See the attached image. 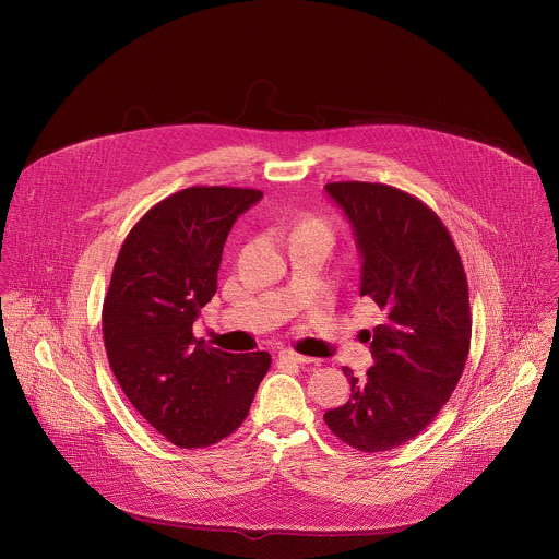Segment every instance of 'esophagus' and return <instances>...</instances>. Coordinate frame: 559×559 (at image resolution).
Wrapping results in <instances>:
<instances>
[{"instance_id":"1","label":"esophagus","mask_w":559,"mask_h":559,"mask_svg":"<svg viewBox=\"0 0 559 559\" xmlns=\"http://www.w3.org/2000/svg\"><path fill=\"white\" fill-rule=\"evenodd\" d=\"M277 358L284 360V362H290V365H312V362H314V358L295 354V352H290V349H282V352L277 354Z\"/></svg>"}]
</instances>
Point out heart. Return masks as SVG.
I'll use <instances>...</instances> for the list:
<instances>
[{
  "instance_id": "heart-1",
  "label": "heart",
  "mask_w": 559,
  "mask_h": 559,
  "mask_svg": "<svg viewBox=\"0 0 559 559\" xmlns=\"http://www.w3.org/2000/svg\"><path fill=\"white\" fill-rule=\"evenodd\" d=\"M295 229H312V231H321V234H325V236H330V229H328V225L321 221V218H314V216H308V218H304Z\"/></svg>"
}]
</instances>
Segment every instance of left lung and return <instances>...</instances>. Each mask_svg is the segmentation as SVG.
I'll return each mask as SVG.
<instances>
[{"label":"left lung","instance_id":"obj_1","mask_svg":"<svg viewBox=\"0 0 559 559\" xmlns=\"http://www.w3.org/2000/svg\"><path fill=\"white\" fill-rule=\"evenodd\" d=\"M362 258L360 297L381 310L369 334L374 365L352 399L325 412L349 447L379 453L418 436L455 390L471 349L466 273L440 216L414 194L372 182H332Z\"/></svg>","mask_w":559,"mask_h":559}]
</instances>
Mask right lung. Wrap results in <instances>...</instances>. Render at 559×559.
I'll use <instances>...</instances> for the list:
<instances>
[{"instance_id":"add662e5","label":"right lung","mask_w":559,"mask_h":559,"mask_svg":"<svg viewBox=\"0 0 559 559\" xmlns=\"http://www.w3.org/2000/svg\"><path fill=\"white\" fill-rule=\"evenodd\" d=\"M262 190L190 187L130 229L104 299L110 369L130 403L169 442L210 447L249 414L266 352L227 354L197 341L192 323L216 293L223 245Z\"/></svg>"}]
</instances>
